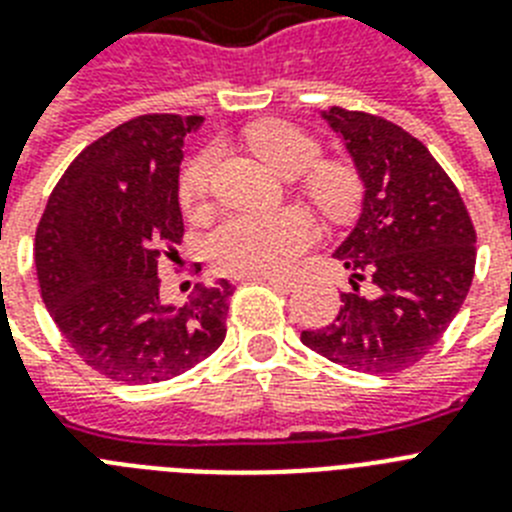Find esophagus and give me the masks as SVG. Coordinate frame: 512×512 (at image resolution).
Segmentation results:
<instances>
[{
    "instance_id": "esophagus-1",
    "label": "esophagus",
    "mask_w": 512,
    "mask_h": 512,
    "mask_svg": "<svg viewBox=\"0 0 512 512\" xmlns=\"http://www.w3.org/2000/svg\"><path fill=\"white\" fill-rule=\"evenodd\" d=\"M259 279H264V282H269V285L279 287V290H285V292H290L292 287L298 285V279L295 277H279V274H261Z\"/></svg>"
}]
</instances>
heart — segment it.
Wrapping results in <instances>:
<instances>
[{
	"label": "heart",
	"instance_id": "obj_1",
	"mask_svg": "<svg viewBox=\"0 0 512 512\" xmlns=\"http://www.w3.org/2000/svg\"><path fill=\"white\" fill-rule=\"evenodd\" d=\"M248 144L287 178L303 177V194L308 202L331 220H344L355 214L362 196V183L357 173L344 163H321V144L300 126L287 121H264L251 126L246 134ZM217 150L207 147L194 155L178 178V199L183 209L196 212L207 202L212 183ZM313 238V225L300 209L279 212H251L227 217L209 238V259L225 274H259L282 272Z\"/></svg>",
	"mask_w": 512,
	"mask_h": 512
}]
</instances>
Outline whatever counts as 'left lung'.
<instances>
[{
    "mask_svg": "<svg viewBox=\"0 0 512 512\" xmlns=\"http://www.w3.org/2000/svg\"><path fill=\"white\" fill-rule=\"evenodd\" d=\"M342 137L365 196L334 259L352 272L334 321L300 334L326 360L388 375L430 352L469 295L476 233L464 199L409 131L373 113H321ZM369 282V292L359 282Z\"/></svg>",
    "mask_w": 512,
    "mask_h": 512,
    "instance_id": "8db88e82",
    "label": "left lung"
}]
</instances>
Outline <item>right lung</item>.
Listing matches in <instances>:
<instances>
[{
    "mask_svg": "<svg viewBox=\"0 0 512 512\" xmlns=\"http://www.w3.org/2000/svg\"><path fill=\"white\" fill-rule=\"evenodd\" d=\"M202 121L150 113L116 126L74 157L38 222L43 303L74 352L111 381H170L225 342L227 279L173 305L157 277L160 256H176L183 238V142Z\"/></svg>",
    "mask_w": 512,
    "mask_h": 512,
    "instance_id": "obj_1",
    "label": "right lung"
}]
</instances>
